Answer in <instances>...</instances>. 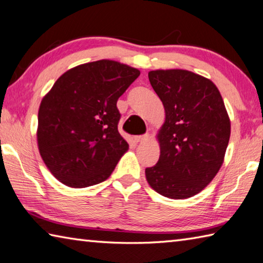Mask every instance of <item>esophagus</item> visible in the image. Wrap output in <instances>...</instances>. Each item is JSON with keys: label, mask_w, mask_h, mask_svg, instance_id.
Wrapping results in <instances>:
<instances>
[{"label": "esophagus", "mask_w": 263, "mask_h": 263, "mask_svg": "<svg viewBox=\"0 0 263 263\" xmlns=\"http://www.w3.org/2000/svg\"><path fill=\"white\" fill-rule=\"evenodd\" d=\"M147 139H148V136L147 135H145V136H136L135 137V141L136 142H141V141L147 140Z\"/></svg>", "instance_id": "1"}]
</instances>
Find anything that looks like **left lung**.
<instances>
[{
    "instance_id": "left-lung-1",
    "label": "left lung",
    "mask_w": 263,
    "mask_h": 263,
    "mask_svg": "<svg viewBox=\"0 0 263 263\" xmlns=\"http://www.w3.org/2000/svg\"><path fill=\"white\" fill-rule=\"evenodd\" d=\"M163 103L165 121L157 133L160 159L146 168L153 190L170 199L198 194L221 169L231 124L221 93L212 80L187 70L148 72Z\"/></svg>"
}]
</instances>
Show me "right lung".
Returning a JSON list of instances; mask_svg holds the SVG:
<instances>
[{
    "instance_id": "add662e5",
    "label": "right lung",
    "mask_w": 263,
    "mask_h": 263,
    "mask_svg": "<svg viewBox=\"0 0 263 263\" xmlns=\"http://www.w3.org/2000/svg\"><path fill=\"white\" fill-rule=\"evenodd\" d=\"M140 71L116 61L74 66L40 103L36 139L47 168L73 189L106 180L128 144L119 135L117 100Z\"/></svg>"
}]
</instances>
